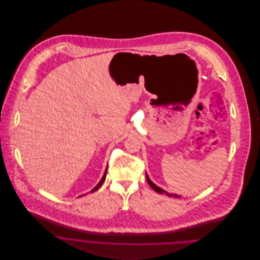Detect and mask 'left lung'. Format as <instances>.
Returning a JSON list of instances; mask_svg holds the SVG:
<instances>
[{"mask_svg": "<svg viewBox=\"0 0 260 260\" xmlns=\"http://www.w3.org/2000/svg\"><path fill=\"white\" fill-rule=\"evenodd\" d=\"M146 179H147V182L149 183V185L151 186L157 193H159V194H166L167 196H170V197H173V196H174L175 198H178V197H180V196H178V195H173V194H170V193H168V192H166L165 190H162L161 188H160L159 186L155 185L151 180H150V178L148 177V175L146 174Z\"/></svg>", "mask_w": 260, "mask_h": 260, "instance_id": "1", "label": "left lung"}]
</instances>
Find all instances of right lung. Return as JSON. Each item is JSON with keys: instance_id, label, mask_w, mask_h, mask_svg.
<instances>
[{"instance_id": "1", "label": "right lung", "mask_w": 260, "mask_h": 260, "mask_svg": "<svg viewBox=\"0 0 260 260\" xmlns=\"http://www.w3.org/2000/svg\"><path fill=\"white\" fill-rule=\"evenodd\" d=\"M106 174H107V168H106V170H105V173H104V174H103V176H102V178H101V180L99 181V184L98 185L95 186L90 192L92 193V192H94V191H96V190H99V188H100V186L102 185L103 184V182H104V180H105V177H106ZM80 197H82V196H80Z\"/></svg>"}]
</instances>
